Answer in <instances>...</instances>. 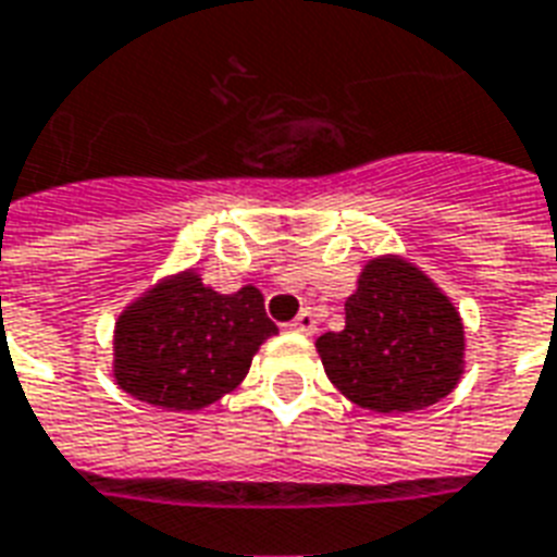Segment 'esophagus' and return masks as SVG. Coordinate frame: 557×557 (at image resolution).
Masks as SVG:
<instances>
[{"mask_svg": "<svg viewBox=\"0 0 557 557\" xmlns=\"http://www.w3.org/2000/svg\"><path fill=\"white\" fill-rule=\"evenodd\" d=\"M315 326H318V321H315V315L309 312V309H300V315L292 321V330H297V333H315Z\"/></svg>", "mask_w": 557, "mask_h": 557, "instance_id": "34e87169", "label": "esophagus"}]
</instances>
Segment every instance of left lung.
<instances>
[{
  "label": "left lung",
  "mask_w": 557,
  "mask_h": 557,
  "mask_svg": "<svg viewBox=\"0 0 557 557\" xmlns=\"http://www.w3.org/2000/svg\"><path fill=\"white\" fill-rule=\"evenodd\" d=\"M338 392L373 411H414L456 388L465 326L456 307L406 260H373L347 297L345 330L315 342Z\"/></svg>",
  "instance_id": "8db88e82"
}]
</instances>
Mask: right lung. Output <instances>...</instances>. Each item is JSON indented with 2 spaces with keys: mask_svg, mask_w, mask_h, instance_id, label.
<instances>
[{
  "mask_svg": "<svg viewBox=\"0 0 557 557\" xmlns=\"http://www.w3.org/2000/svg\"><path fill=\"white\" fill-rule=\"evenodd\" d=\"M277 324L253 286L219 295L186 271L151 288L116 324V382L160 409H203L236 388Z\"/></svg>",
  "mask_w": 557,
  "mask_h": 557,
  "instance_id": "right-lung-1",
  "label": "right lung"
}]
</instances>
